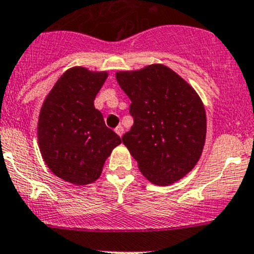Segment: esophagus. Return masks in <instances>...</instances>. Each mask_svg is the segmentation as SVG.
I'll return each instance as SVG.
<instances>
[{
	"instance_id": "34e87169",
	"label": "esophagus",
	"mask_w": 254,
	"mask_h": 254,
	"mask_svg": "<svg viewBox=\"0 0 254 254\" xmlns=\"http://www.w3.org/2000/svg\"><path fill=\"white\" fill-rule=\"evenodd\" d=\"M115 132H117V134L119 135V136H122V135L124 134V127H123L122 125H118V127H115Z\"/></svg>"
}]
</instances>
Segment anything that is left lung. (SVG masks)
<instances>
[{"label": "left lung", "mask_w": 254, "mask_h": 254, "mask_svg": "<svg viewBox=\"0 0 254 254\" xmlns=\"http://www.w3.org/2000/svg\"><path fill=\"white\" fill-rule=\"evenodd\" d=\"M118 83L129 97L134 118L123 143L151 183L168 186L196 165L206 137L204 104L193 87L161 64L119 71Z\"/></svg>", "instance_id": "obj_1"}]
</instances>
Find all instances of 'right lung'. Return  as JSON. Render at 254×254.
<instances>
[{"instance_id":"obj_1","label":"right lung","mask_w":254,"mask_h":254,"mask_svg":"<svg viewBox=\"0 0 254 254\" xmlns=\"http://www.w3.org/2000/svg\"><path fill=\"white\" fill-rule=\"evenodd\" d=\"M108 72L68 68L54 84L38 120V141L49 170L68 183L86 186L99 178L122 139L106 127L94 98Z\"/></svg>"}]
</instances>
